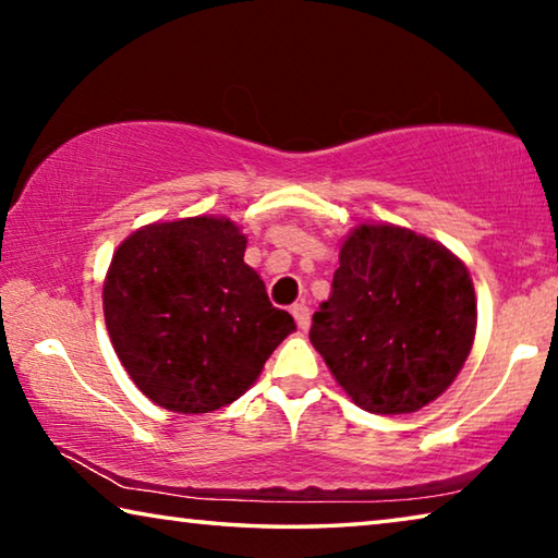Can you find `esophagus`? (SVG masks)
<instances>
[{"label":"esophagus","instance_id":"34e87169","mask_svg":"<svg viewBox=\"0 0 558 558\" xmlns=\"http://www.w3.org/2000/svg\"><path fill=\"white\" fill-rule=\"evenodd\" d=\"M290 313H293L300 330H307V327H311V307H307L305 303L293 305V311H290Z\"/></svg>","mask_w":558,"mask_h":558}]
</instances>
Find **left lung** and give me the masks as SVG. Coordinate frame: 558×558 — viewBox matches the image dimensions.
<instances>
[{
  "instance_id": "1",
  "label": "left lung",
  "mask_w": 558,
  "mask_h": 558,
  "mask_svg": "<svg viewBox=\"0 0 558 558\" xmlns=\"http://www.w3.org/2000/svg\"><path fill=\"white\" fill-rule=\"evenodd\" d=\"M474 332L470 270L449 247L402 226L360 223L340 245L311 342L362 410L410 414L454 383Z\"/></svg>"
}]
</instances>
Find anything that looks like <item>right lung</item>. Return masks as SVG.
Returning a JSON list of instances; mask_svg holds the SVG:
<instances>
[{
  "instance_id": "1",
  "label": "right lung",
  "mask_w": 558,
  "mask_h": 558,
  "mask_svg": "<svg viewBox=\"0 0 558 558\" xmlns=\"http://www.w3.org/2000/svg\"><path fill=\"white\" fill-rule=\"evenodd\" d=\"M231 218L196 216L131 233L104 278V320L129 377L148 400L203 414L238 400L295 330L243 260Z\"/></svg>"
}]
</instances>
